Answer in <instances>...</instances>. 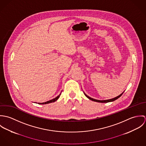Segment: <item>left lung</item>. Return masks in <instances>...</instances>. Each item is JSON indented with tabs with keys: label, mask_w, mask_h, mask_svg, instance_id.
<instances>
[{
	"label": "left lung",
	"mask_w": 146,
	"mask_h": 146,
	"mask_svg": "<svg viewBox=\"0 0 146 146\" xmlns=\"http://www.w3.org/2000/svg\"><path fill=\"white\" fill-rule=\"evenodd\" d=\"M123 94V93H122V94H121L120 95H119V96H117V97H115V98H112V99H110V100H104V101H100V100H95V99H93V98H90V97H89V96H88L86 94H85L84 93V94H85V96L88 98H89V100H92V101H94V102H101V103H107V102H112V101H115L116 100H117V99H118L119 97H120L121 96H122V94Z\"/></svg>",
	"instance_id": "obj_1"
}]
</instances>
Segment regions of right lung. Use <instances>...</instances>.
I'll return each mask as SVG.
<instances>
[{"label": "right lung", "instance_id": "obj_1", "mask_svg": "<svg viewBox=\"0 0 146 146\" xmlns=\"http://www.w3.org/2000/svg\"><path fill=\"white\" fill-rule=\"evenodd\" d=\"M61 93H60V95L58 96H57V97H56L55 98H54V99H53V100H50V101H47V102H44V103H38V104H50V103H52V102H55V101H56L58 98H59V97H60V96H61Z\"/></svg>", "mask_w": 146, "mask_h": 146}]
</instances>
